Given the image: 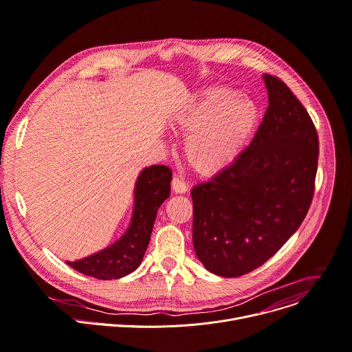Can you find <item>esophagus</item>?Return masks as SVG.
<instances>
[{"mask_svg": "<svg viewBox=\"0 0 352 352\" xmlns=\"http://www.w3.org/2000/svg\"><path fill=\"white\" fill-rule=\"evenodd\" d=\"M171 185H173V190H174L175 194H185L186 190H188L186 182H184V181H182L181 178H178V177H174V178H173Z\"/></svg>", "mask_w": 352, "mask_h": 352, "instance_id": "34e87169", "label": "esophagus"}]
</instances>
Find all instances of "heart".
<instances>
[{
  "label": "heart",
  "instance_id": "obj_1",
  "mask_svg": "<svg viewBox=\"0 0 352 352\" xmlns=\"http://www.w3.org/2000/svg\"><path fill=\"white\" fill-rule=\"evenodd\" d=\"M260 122V108L252 98L223 85H213L181 109L173 127L186 136L184 153L198 173L210 174L245 148Z\"/></svg>",
  "mask_w": 352,
  "mask_h": 352
}]
</instances>
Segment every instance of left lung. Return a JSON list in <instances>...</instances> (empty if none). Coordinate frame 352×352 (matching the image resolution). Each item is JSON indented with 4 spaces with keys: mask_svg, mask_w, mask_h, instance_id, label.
<instances>
[{
    "mask_svg": "<svg viewBox=\"0 0 352 352\" xmlns=\"http://www.w3.org/2000/svg\"><path fill=\"white\" fill-rule=\"evenodd\" d=\"M263 78L270 105L252 142L229 167L190 190L197 257L225 278L270 260L299 229L314 194L316 127L283 81Z\"/></svg>",
    "mask_w": 352,
    "mask_h": 352,
    "instance_id": "left-lung-1",
    "label": "left lung"
}]
</instances>
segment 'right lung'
<instances>
[{
  "mask_svg": "<svg viewBox=\"0 0 352 352\" xmlns=\"http://www.w3.org/2000/svg\"><path fill=\"white\" fill-rule=\"evenodd\" d=\"M173 173L166 166L146 167L135 185V206L131 225L119 240L107 248L74 263L73 270L97 279H118L133 272L142 263L150 241L157 210L170 197Z\"/></svg>",
  "mask_w": 352,
  "mask_h": 352,
  "instance_id": "obj_1",
  "label": "right lung"
}]
</instances>
